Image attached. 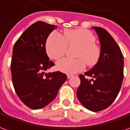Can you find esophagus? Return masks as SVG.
Wrapping results in <instances>:
<instances>
[{
  "label": "esophagus",
  "instance_id": "esophagus-1",
  "mask_svg": "<svg viewBox=\"0 0 130 130\" xmlns=\"http://www.w3.org/2000/svg\"><path fill=\"white\" fill-rule=\"evenodd\" d=\"M72 76H73V75H72V74H68V75H67V77H68V79H70V78L72 77Z\"/></svg>",
  "mask_w": 130,
  "mask_h": 130
}]
</instances>
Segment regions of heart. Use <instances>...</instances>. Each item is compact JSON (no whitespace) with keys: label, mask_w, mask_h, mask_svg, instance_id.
I'll use <instances>...</instances> for the list:
<instances>
[{"label":"heart","mask_w":130,"mask_h":130,"mask_svg":"<svg viewBox=\"0 0 130 130\" xmlns=\"http://www.w3.org/2000/svg\"><path fill=\"white\" fill-rule=\"evenodd\" d=\"M65 37L54 31L49 35L46 42V51L51 59L63 56L68 45L79 46L76 53L77 58H65L56 62V68L63 73L72 74L84 70L86 62L89 66L95 65L100 56V48L95 44L96 38L92 32L86 29L66 30Z\"/></svg>","instance_id":"obj_1"}]
</instances>
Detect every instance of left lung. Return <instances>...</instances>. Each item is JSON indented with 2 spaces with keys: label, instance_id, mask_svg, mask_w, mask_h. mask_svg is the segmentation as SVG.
Wrapping results in <instances>:
<instances>
[{
  "label": "left lung",
  "instance_id": "8db88e82",
  "mask_svg": "<svg viewBox=\"0 0 130 130\" xmlns=\"http://www.w3.org/2000/svg\"><path fill=\"white\" fill-rule=\"evenodd\" d=\"M100 43V56L91 70L80 74L76 95L85 108L96 112L109 107L117 97L123 80L124 59L120 47L107 30L93 27ZM85 76L91 79H86Z\"/></svg>",
  "mask_w": 130,
  "mask_h": 130
}]
</instances>
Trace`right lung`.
<instances>
[{
	"mask_svg": "<svg viewBox=\"0 0 130 130\" xmlns=\"http://www.w3.org/2000/svg\"><path fill=\"white\" fill-rule=\"evenodd\" d=\"M54 28V25L37 21L22 33L13 47V86L22 102L32 109H42L51 102L67 80L66 74L59 71L45 73L55 65L45 48L46 39Z\"/></svg>",
	"mask_w": 130,
	"mask_h": 130,
	"instance_id": "right-lung-1",
	"label": "right lung"
}]
</instances>
